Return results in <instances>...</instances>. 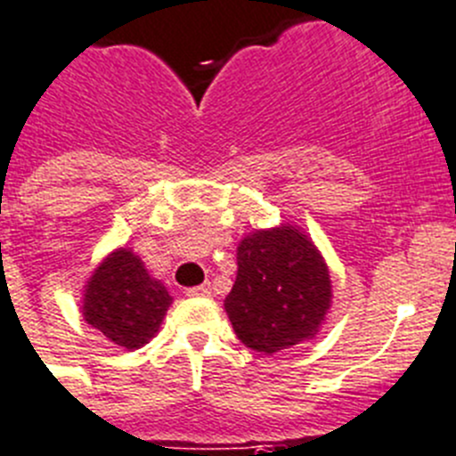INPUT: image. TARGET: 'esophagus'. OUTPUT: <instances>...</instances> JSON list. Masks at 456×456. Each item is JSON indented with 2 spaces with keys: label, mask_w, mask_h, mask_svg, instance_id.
<instances>
[{
  "label": "esophagus",
  "mask_w": 456,
  "mask_h": 456,
  "mask_svg": "<svg viewBox=\"0 0 456 456\" xmlns=\"http://www.w3.org/2000/svg\"><path fill=\"white\" fill-rule=\"evenodd\" d=\"M185 296H190V298H204V296H211V284H200V287L185 289Z\"/></svg>",
  "instance_id": "1"
}]
</instances>
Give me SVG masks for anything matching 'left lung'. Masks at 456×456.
I'll return each mask as SVG.
<instances>
[{
    "label": "left lung",
    "instance_id": "8db88e82",
    "mask_svg": "<svg viewBox=\"0 0 456 456\" xmlns=\"http://www.w3.org/2000/svg\"><path fill=\"white\" fill-rule=\"evenodd\" d=\"M236 259V282L224 298L236 338L259 354L314 338L332 296L314 243L298 229L275 227L240 240Z\"/></svg>",
    "mask_w": 456,
    "mask_h": 456
}]
</instances>
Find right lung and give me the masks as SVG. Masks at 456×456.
<instances>
[{"label": "right lung", "instance_id": "add662e5", "mask_svg": "<svg viewBox=\"0 0 456 456\" xmlns=\"http://www.w3.org/2000/svg\"><path fill=\"white\" fill-rule=\"evenodd\" d=\"M169 305L167 289L146 273L140 256L121 248L86 282L82 314L110 342L137 348L156 335Z\"/></svg>", "mask_w": 456, "mask_h": 456}]
</instances>
